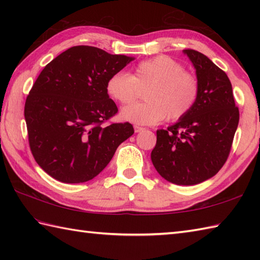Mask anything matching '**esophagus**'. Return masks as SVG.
<instances>
[{"label": "esophagus", "mask_w": 260, "mask_h": 260, "mask_svg": "<svg viewBox=\"0 0 260 260\" xmlns=\"http://www.w3.org/2000/svg\"><path fill=\"white\" fill-rule=\"evenodd\" d=\"M134 131H135V133H140V132L144 131V128H143V127H141V126L135 125V126H134Z\"/></svg>", "instance_id": "obj_1"}]
</instances>
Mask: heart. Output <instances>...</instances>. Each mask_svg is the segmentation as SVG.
Instances as JSON below:
<instances>
[{"label":"heart","instance_id":"1","mask_svg":"<svg viewBox=\"0 0 260 260\" xmlns=\"http://www.w3.org/2000/svg\"><path fill=\"white\" fill-rule=\"evenodd\" d=\"M148 86L144 103L129 104L120 110V118L136 125H155L165 117L178 120L194 106L200 85L197 77L169 56L141 61L129 75L118 71L106 81L107 95L119 104L134 101L137 87Z\"/></svg>","mask_w":260,"mask_h":260}]
</instances>
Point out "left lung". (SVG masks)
Segmentation results:
<instances>
[{"label":"left lung","mask_w":260,"mask_h":260,"mask_svg":"<svg viewBox=\"0 0 260 260\" xmlns=\"http://www.w3.org/2000/svg\"><path fill=\"white\" fill-rule=\"evenodd\" d=\"M200 85L194 106L168 129L156 131L151 159L158 174L171 183L194 185L212 178L229 155L239 123L233 86L203 53L183 50Z\"/></svg>","instance_id":"8db88e82"}]
</instances>
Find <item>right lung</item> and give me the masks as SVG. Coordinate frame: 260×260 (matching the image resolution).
Listing matches in <instances>:
<instances>
[{
	"label": "right lung",
	"mask_w": 260,
	"mask_h": 260,
	"mask_svg": "<svg viewBox=\"0 0 260 260\" xmlns=\"http://www.w3.org/2000/svg\"><path fill=\"white\" fill-rule=\"evenodd\" d=\"M134 59L77 46L39 75L26 97L24 117L33 157L53 179L63 183L93 179L134 134L129 123L104 125L118 112L106 81Z\"/></svg>",
	"instance_id": "add662e5"
}]
</instances>
